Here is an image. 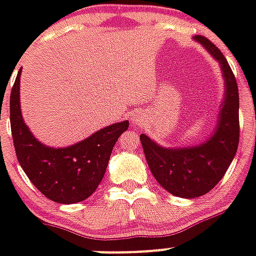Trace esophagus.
Returning a JSON list of instances; mask_svg holds the SVG:
<instances>
[{
	"instance_id": "34e87169",
	"label": "esophagus",
	"mask_w": 256,
	"mask_h": 256,
	"mask_svg": "<svg viewBox=\"0 0 256 256\" xmlns=\"http://www.w3.org/2000/svg\"><path fill=\"white\" fill-rule=\"evenodd\" d=\"M144 116L140 114V112H134L132 116V126H140V124H144Z\"/></svg>"
}]
</instances>
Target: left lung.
Masks as SVG:
<instances>
[{
	"instance_id": "left-lung-1",
	"label": "left lung",
	"mask_w": 256,
	"mask_h": 256,
	"mask_svg": "<svg viewBox=\"0 0 256 256\" xmlns=\"http://www.w3.org/2000/svg\"><path fill=\"white\" fill-rule=\"evenodd\" d=\"M194 41L219 64L224 92L219 104L212 134L196 144L164 148L146 134H140L144 156L154 178L164 190L179 198H198L214 188L234 160L239 144V92L228 62L206 37Z\"/></svg>"
}]
</instances>
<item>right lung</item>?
Segmentation results:
<instances>
[{
	"mask_svg": "<svg viewBox=\"0 0 256 256\" xmlns=\"http://www.w3.org/2000/svg\"><path fill=\"white\" fill-rule=\"evenodd\" d=\"M18 72L10 94V126L17 160L28 178L46 198L61 204L88 199L108 168L112 148L128 120L116 122L66 148H53L34 136L22 118Z\"/></svg>",
	"mask_w": 256,
	"mask_h": 256,
	"instance_id": "add662e5",
	"label": "right lung"
}]
</instances>
